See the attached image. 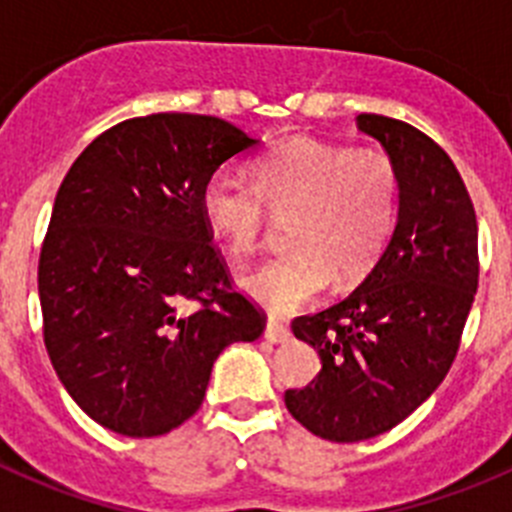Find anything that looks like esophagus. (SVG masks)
Here are the masks:
<instances>
[{
	"label": "esophagus",
	"instance_id": "1",
	"mask_svg": "<svg viewBox=\"0 0 512 512\" xmlns=\"http://www.w3.org/2000/svg\"><path fill=\"white\" fill-rule=\"evenodd\" d=\"M264 338L269 343H287L289 341V330L284 328L282 323H277V320H269L264 328Z\"/></svg>",
	"mask_w": 512,
	"mask_h": 512
}]
</instances>
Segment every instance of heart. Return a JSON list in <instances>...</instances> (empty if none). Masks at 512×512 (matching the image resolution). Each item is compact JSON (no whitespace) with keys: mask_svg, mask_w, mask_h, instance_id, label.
Listing matches in <instances>:
<instances>
[{"mask_svg":"<svg viewBox=\"0 0 512 512\" xmlns=\"http://www.w3.org/2000/svg\"><path fill=\"white\" fill-rule=\"evenodd\" d=\"M400 171L387 153L312 138L284 140L253 166L251 184L217 171L200 192L207 230L233 256L261 248L271 215H292V251L243 279L271 315H289L338 284L356 282L377 264L395 230Z\"/></svg>","mask_w":512,"mask_h":512,"instance_id":"1","label":"heart"}]
</instances>
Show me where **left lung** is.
Instances as JSON below:
<instances>
[{
    "instance_id": "obj_1",
    "label": "left lung",
    "mask_w": 512,
    "mask_h": 512,
    "mask_svg": "<svg viewBox=\"0 0 512 512\" xmlns=\"http://www.w3.org/2000/svg\"><path fill=\"white\" fill-rule=\"evenodd\" d=\"M356 125L400 171L397 223L351 295L292 323L323 369L305 390L284 392L292 418L336 443L387 433L436 392L479 279L477 215L454 161L408 122L359 115Z\"/></svg>"
}]
</instances>
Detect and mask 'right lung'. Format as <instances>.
<instances>
[{"label": "right lung", "mask_w": 512, "mask_h": 512, "mask_svg": "<svg viewBox=\"0 0 512 512\" xmlns=\"http://www.w3.org/2000/svg\"><path fill=\"white\" fill-rule=\"evenodd\" d=\"M256 146L220 117H133L94 138L58 187L38 264L43 338L66 392L104 428L174 431L200 410L223 348L264 333L200 212L207 179Z\"/></svg>", "instance_id": "obj_1"}]
</instances>
